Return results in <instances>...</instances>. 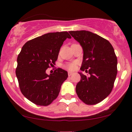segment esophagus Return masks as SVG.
I'll list each match as a JSON object with an SVG mask.
<instances>
[{
    "instance_id": "obj_1",
    "label": "esophagus",
    "mask_w": 132,
    "mask_h": 132,
    "mask_svg": "<svg viewBox=\"0 0 132 132\" xmlns=\"http://www.w3.org/2000/svg\"><path fill=\"white\" fill-rule=\"evenodd\" d=\"M72 74H73V72H70V71H69V72H68V76H71L72 75Z\"/></svg>"
}]
</instances>
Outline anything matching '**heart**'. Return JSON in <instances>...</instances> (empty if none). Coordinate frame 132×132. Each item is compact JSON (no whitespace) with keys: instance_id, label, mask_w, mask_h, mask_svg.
I'll use <instances>...</instances> for the list:
<instances>
[{"instance_id":"obj_1","label":"heart","mask_w":132,"mask_h":132,"mask_svg":"<svg viewBox=\"0 0 132 132\" xmlns=\"http://www.w3.org/2000/svg\"><path fill=\"white\" fill-rule=\"evenodd\" d=\"M64 68L67 69H69L70 71H74L76 69L77 63L76 62H71V63L65 64L64 66Z\"/></svg>"}]
</instances>
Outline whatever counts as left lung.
<instances>
[{
  "label": "left lung",
  "mask_w": 132,
  "mask_h": 132,
  "mask_svg": "<svg viewBox=\"0 0 132 132\" xmlns=\"http://www.w3.org/2000/svg\"><path fill=\"white\" fill-rule=\"evenodd\" d=\"M69 33L82 47L84 56L81 69L90 75L86 76L79 72L81 80L76 91L83 102L95 105L112 90L117 74L114 50L108 40L90 31H71Z\"/></svg>",
  "instance_id": "1"
}]
</instances>
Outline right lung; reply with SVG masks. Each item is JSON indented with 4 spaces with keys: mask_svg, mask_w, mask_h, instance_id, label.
<instances>
[{
    "mask_svg": "<svg viewBox=\"0 0 132 132\" xmlns=\"http://www.w3.org/2000/svg\"><path fill=\"white\" fill-rule=\"evenodd\" d=\"M67 31L48 33L27 42L17 57L16 76L22 94L38 105L47 106L57 98L68 72L57 68L53 74L46 70L53 64L66 38Z\"/></svg>",
    "mask_w": 132,
    "mask_h": 132,
    "instance_id": "1",
    "label": "right lung"
}]
</instances>
